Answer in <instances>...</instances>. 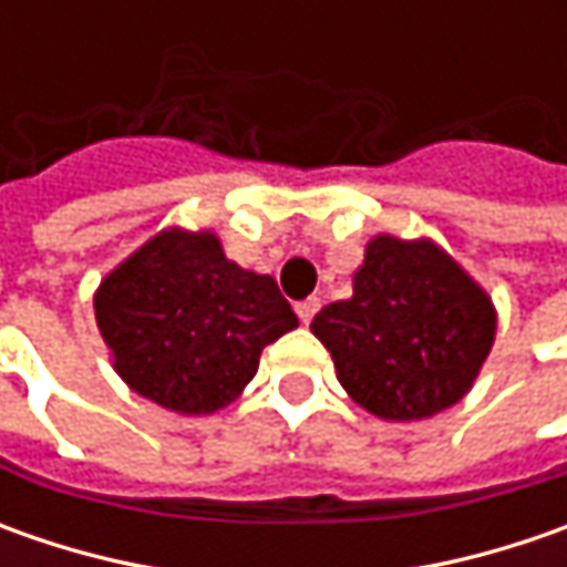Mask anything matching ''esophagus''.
I'll use <instances>...</instances> for the list:
<instances>
[{"instance_id":"obj_1","label":"esophagus","mask_w":567,"mask_h":567,"mask_svg":"<svg viewBox=\"0 0 567 567\" xmlns=\"http://www.w3.org/2000/svg\"><path fill=\"white\" fill-rule=\"evenodd\" d=\"M318 309H321V299H302V302H296V316H299L302 324H309L316 318Z\"/></svg>"}]
</instances>
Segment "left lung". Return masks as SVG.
<instances>
[{
    "label": "left lung",
    "instance_id": "1",
    "mask_svg": "<svg viewBox=\"0 0 567 567\" xmlns=\"http://www.w3.org/2000/svg\"><path fill=\"white\" fill-rule=\"evenodd\" d=\"M492 296L432 239L379 233L353 296L312 318L343 391L388 423L435 416L473 388L495 343Z\"/></svg>",
    "mask_w": 567,
    "mask_h": 567
}]
</instances>
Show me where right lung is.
<instances>
[{
  "label": "right lung",
  "instance_id": "1",
  "mask_svg": "<svg viewBox=\"0 0 567 567\" xmlns=\"http://www.w3.org/2000/svg\"><path fill=\"white\" fill-rule=\"evenodd\" d=\"M94 316L120 379L183 416L217 413L299 318L271 274L229 261L210 229L166 227L100 280Z\"/></svg>",
  "mask_w": 567,
  "mask_h": 567
}]
</instances>
